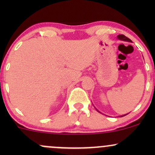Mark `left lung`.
Segmentation results:
<instances>
[{
  "instance_id": "obj_1",
  "label": "left lung",
  "mask_w": 155,
  "mask_h": 155,
  "mask_svg": "<svg viewBox=\"0 0 155 155\" xmlns=\"http://www.w3.org/2000/svg\"><path fill=\"white\" fill-rule=\"evenodd\" d=\"M117 38L118 39H120V40H121V41H128V42H131V40L130 38H127V37H126V36H124V35H117ZM96 110H97V111L98 112H100L98 111V110L97 109V108H96ZM127 114H124V115H121V116H120V117H124V116H125V115H127Z\"/></svg>"
}]
</instances>
